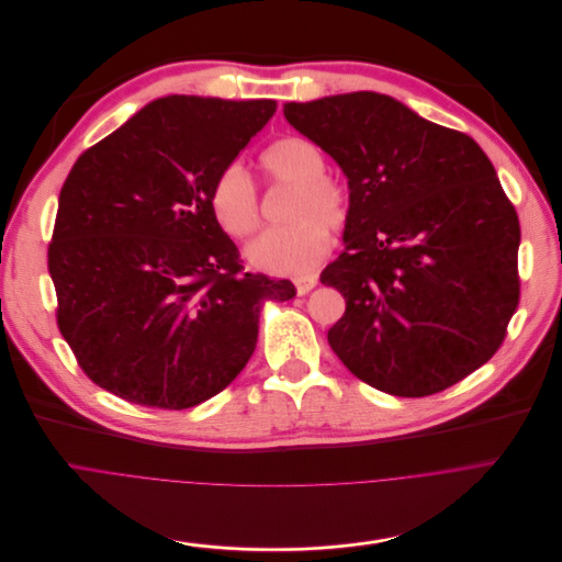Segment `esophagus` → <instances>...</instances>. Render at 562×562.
Segmentation results:
<instances>
[{
  "mask_svg": "<svg viewBox=\"0 0 562 562\" xmlns=\"http://www.w3.org/2000/svg\"><path fill=\"white\" fill-rule=\"evenodd\" d=\"M316 274H303V277H296L294 279V288H296V294H307L314 285H316Z\"/></svg>",
  "mask_w": 562,
  "mask_h": 562,
  "instance_id": "34e87169",
  "label": "esophagus"
}]
</instances>
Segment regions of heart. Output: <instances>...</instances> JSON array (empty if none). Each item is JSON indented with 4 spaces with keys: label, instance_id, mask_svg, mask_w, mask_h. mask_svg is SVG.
Segmentation results:
<instances>
[{
    "label": "heart",
    "instance_id": "1",
    "mask_svg": "<svg viewBox=\"0 0 562 562\" xmlns=\"http://www.w3.org/2000/svg\"><path fill=\"white\" fill-rule=\"evenodd\" d=\"M261 168L272 183H290L288 221L292 226L263 233L248 246L255 268L299 277L318 266L331 246V233H339L350 212L346 186L325 172V157L303 137H283L261 155ZM212 212L223 233L235 239L255 235L261 226L259 190L241 164H231L218 172L210 192Z\"/></svg>",
    "mask_w": 562,
    "mask_h": 562
}]
</instances>
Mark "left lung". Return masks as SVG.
<instances>
[{"mask_svg":"<svg viewBox=\"0 0 562 562\" xmlns=\"http://www.w3.org/2000/svg\"><path fill=\"white\" fill-rule=\"evenodd\" d=\"M348 177L346 250L321 272L346 312L327 341L363 383L405 398L487 363L520 301V223L465 133L379 92L285 103Z\"/></svg>","mask_w":562,"mask_h":562,"instance_id":"1","label":"left lung"}]
</instances>
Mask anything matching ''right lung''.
Instances as JSON below:
<instances>
[{"label": "right lung", "instance_id": "1", "mask_svg": "<svg viewBox=\"0 0 562 562\" xmlns=\"http://www.w3.org/2000/svg\"><path fill=\"white\" fill-rule=\"evenodd\" d=\"M277 101L172 94L79 155L48 244L57 325L83 374L128 403L188 409L226 390L268 301L294 285L246 272L210 192Z\"/></svg>", "mask_w": 562, "mask_h": 562}]
</instances>
